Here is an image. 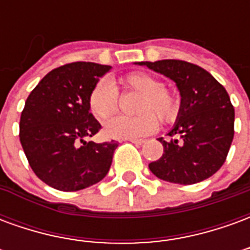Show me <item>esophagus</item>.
<instances>
[{"label":"esophagus","mask_w":250,"mask_h":250,"mask_svg":"<svg viewBox=\"0 0 250 250\" xmlns=\"http://www.w3.org/2000/svg\"><path fill=\"white\" fill-rule=\"evenodd\" d=\"M131 143H135V145H143L145 143V139H128Z\"/></svg>","instance_id":"esophagus-1"}]
</instances>
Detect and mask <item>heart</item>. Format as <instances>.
Wrapping results in <instances>:
<instances>
[{
	"mask_svg": "<svg viewBox=\"0 0 250 250\" xmlns=\"http://www.w3.org/2000/svg\"><path fill=\"white\" fill-rule=\"evenodd\" d=\"M125 91L141 96L136 102V116H118L104 125V134L112 139H135L151 134L158 128V116L163 123H173L179 115V100L162 82L146 72H131L120 79ZM120 104L118 88L108 79H100L88 95V108L96 119L114 116Z\"/></svg>",
	"mask_w": 250,
	"mask_h": 250,
	"instance_id": "1",
	"label": "heart"
}]
</instances>
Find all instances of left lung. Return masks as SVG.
<instances>
[{
    "label": "left lung",
    "instance_id": "left-lung-1",
    "mask_svg": "<svg viewBox=\"0 0 250 250\" xmlns=\"http://www.w3.org/2000/svg\"><path fill=\"white\" fill-rule=\"evenodd\" d=\"M175 82L181 93L178 120L148 167L158 178L193 185L217 173L234 136V108L226 89L204 68L182 60L139 62Z\"/></svg>",
    "mask_w": 250,
    "mask_h": 250
}]
</instances>
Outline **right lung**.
I'll return each instance as SVG.
<instances>
[{
    "label": "right lung",
    "instance_id": "add662e5",
    "mask_svg": "<svg viewBox=\"0 0 250 250\" xmlns=\"http://www.w3.org/2000/svg\"><path fill=\"white\" fill-rule=\"evenodd\" d=\"M112 66L76 62L42 77L25 102L20 142L33 173L51 188L77 191L107 175L118 142H85L102 125L88 108V95Z\"/></svg>",
    "mask_w": 250,
    "mask_h": 250
}]
</instances>
